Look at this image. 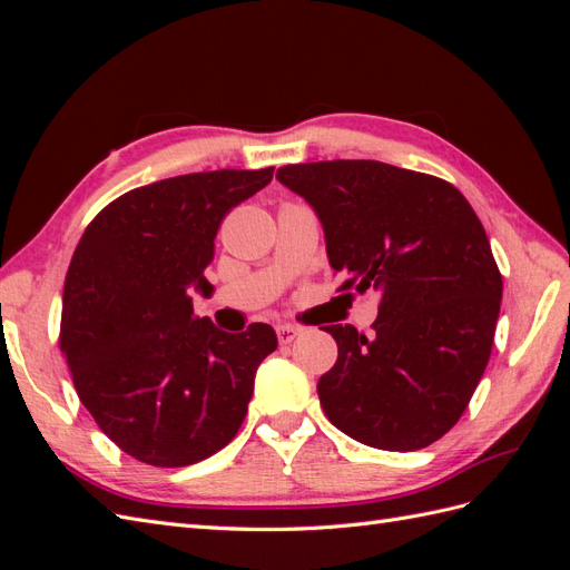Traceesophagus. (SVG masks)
I'll use <instances>...</instances> for the list:
<instances>
[{"instance_id":"obj_1","label":"esophagus","mask_w":570,"mask_h":570,"mask_svg":"<svg viewBox=\"0 0 570 570\" xmlns=\"http://www.w3.org/2000/svg\"><path fill=\"white\" fill-rule=\"evenodd\" d=\"M275 333H278V342L281 344H289L292 340H295L302 333V327L289 325V323H281V325H275Z\"/></svg>"}]
</instances>
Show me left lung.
Here are the masks:
<instances>
[{"mask_svg":"<svg viewBox=\"0 0 570 570\" xmlns=\"http://www.w3.org/2000/svg\"><path fill=\"white\" fill-rule=\"evenodd\" d=\"M314 206L340 289L381 292L373 333L325 325V416L344 435L416 452L450 433L492 354L502 273L473 206L442 178L383 161L289 164L275 174Z\"/></svg>","mask_w":570,"mask_h":570,"instance_id":"1","label":"left lung"}]
</instances>
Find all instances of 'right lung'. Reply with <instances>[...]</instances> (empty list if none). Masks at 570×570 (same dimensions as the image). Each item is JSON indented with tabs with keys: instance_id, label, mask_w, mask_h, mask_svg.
Segmentation results:
<instances>
[{
	"instance_id": "right-lung-1",
	"label": "right lung",
	"mask_w": 570,
	"mask_h": 570,
	"mask_svg": "<svg viewBox=\"0 0 570 570\" xmlns=\"http://www.w3.org/2000/svg\"><path fill=\"white\" fill-rule=\"evenodd\" d=\"M273 178L206 170L135 187L101 209L63 283L59 344L82 406L132 459L180 469L223 450L247 416L254 375L278 347L252 323L223 333L195 316L209 297L220 220Z\"/></svg>"
}]
</instances>
